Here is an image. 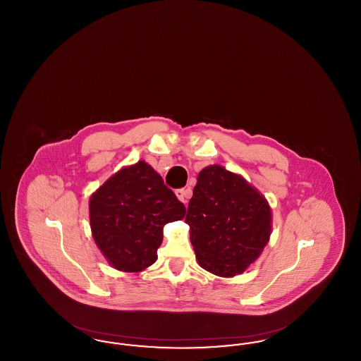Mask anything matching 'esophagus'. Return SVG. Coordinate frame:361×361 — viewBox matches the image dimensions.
Wrapping results in <instances>:
<instances>
[{"instance_id": "obj_1", "label": "esophagus", "mask_w": 361, "mask_h": 361, "mask_svg": "<svg viewBox=\"0 0 361 361\" xmlns=\"http://www.w3.org/2000/svg\"><path fill=\"white\" fill-rule=\"evenodd\" d=\"M176 196H177V199H178L181 203H184V204H185V203H187V200H188L189 196H190V189H177V190H176Z\"/></svg>"}]
</instances>
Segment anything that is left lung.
<instances>
[{
	"mask_svg": "<svg viewBox=\"0 0 361 361\" xmlns=\"http://www.w3.org/2000/svg\"><path fill=\"white\" fill-rule=\"evenodd\" d=\"M185 224L199 265L219 277L243 274L272 234V208L243 176L208 165L197 176Z\"/></svg>",
	"mask_w": 361,
	"mask_h": 361,
	"instance_id": "8db88e82",
	"label": "left lung"
}]
</instances>
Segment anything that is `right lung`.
<instances>
[{"mask_svg":"<svg viewBox=\"0 0 361 361\" xmlns=\"http://www.w3.org/2000/svg\"><path fill=\"white\" fill-rule=\"evenodd\" d=\"M184 216V204L142 159L114 173L89 197L92 237L121 272L137 274L153 265L165 224Z\"/></svg>","mask_w":361,"mask_h":361,"instance_id":"add662e5","label":"right lung"}]
</instances>
